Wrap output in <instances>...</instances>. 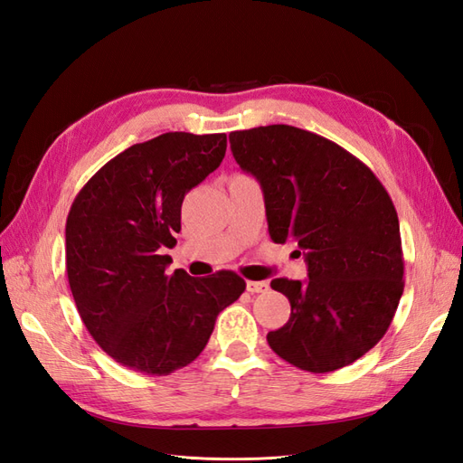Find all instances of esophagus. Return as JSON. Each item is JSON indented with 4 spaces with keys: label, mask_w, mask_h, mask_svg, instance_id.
<instances>
[{
    "label": "esophagus",
    "mask_w": 463,
    "mask_h": 463,
    "mask_svg": "<svg viewBox=\"0 0 463 463\" xmlns=\"http://www.w3.org/2000/svg\"><path fill=\"white\" fill-rule=\"evenodd\" d=\"M247 291H250V293L269 291V282H247Z\"/></svg>",
    "instance_id": "esophagus-1"
}]
</instances>
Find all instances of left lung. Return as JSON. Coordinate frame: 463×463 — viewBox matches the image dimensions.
<instances>
[{"instance_id": "obj_1", "label": "left lung", "mask_w": 463, "mask_h": 463, "mask_svg": "<svg viewBox=\"0 0 463 463\" xmlns=\"http://www.w3.org/2000/svg\"><path fill=\"white\" fill-rule=\"evenodd\" d=\"M235 162L264 194L274 243H298L309 278H276L289 320L266 340L282 359L330 373L386 334L403 291L400 222L386 189L342 146L291 125L230 133Z\"/></svg>"}]
</instances>
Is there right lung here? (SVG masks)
Returning a JSON list of instances; mask_svg holds the SVG:
<instances>
[{"mask_svg": "<svg viewBox=\"0 0 463 463\" xmlns=\"http://www.w3.org/2000/svg\"><path fill=\"white\" fill-rule=\"evenodd\" d=\"M226 133H164L129 146L79 191L65 223V264L77 311L123 367L164 376L201 355L220 311L245 291L230 270L167 272L185 194L226 154Z\"/></svg>", "mask_w": 463, "mask_h": 463, "instance_id": "right-lung-1", "label": "right lung"}]
</instances>
